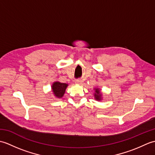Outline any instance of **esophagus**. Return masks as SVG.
<instances>
[{
  "label": "esophagus",
  "mask_w": 155,
  "mask_h": 155,
  "mask_svg": "<svg viewBox=\"0 0 155 155\" xmlns=\"http://www.w3.org/2000/svg\"><path fill=\"white\" fill-rule=\"evenodd\" d=\"M82 83H83V82H82V80H80V79H77V80H76L75 81V83H77V84H82Z\"/></svg>",
  "instance_id": "34e87169"
}]
</instances>
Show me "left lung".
<instances>
[{"instance_id": "8db88e82", "label": "left lung", "mask_w": 155, "mask_h": 155, "mask_svg": "<svg viewBox=\"0 0 155 155\" xmlns=\"http://www.w3.org/2000/svg\"><path fill=\"white\" fill-rule=\"evenodd\" d=\"M95 92H96V93L94 94V97H95V99L100 101L101 99V94L100 93V91L97 88L96 90H95Z\"/></svg>"}]
</instances>
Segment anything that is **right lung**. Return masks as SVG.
<instances>
[{
    "instance_id": "right-lung-1",
    "label": "right lung",
    "mask_w": 155,
    "mask_h": 155,
    "mask_svg": "<svg viewBox=\"0 0 155 155\" xmlns=\"http://www.w3.org/2000/svg\"><path fill=\"white\" fill-rule=\"evenodd\" d=\"M67 86V84L61 83H59V82H55L52 86V92H53L54 94L56 97L58 98H61L64 95Z\"/></svg>"
}]
</instances>
